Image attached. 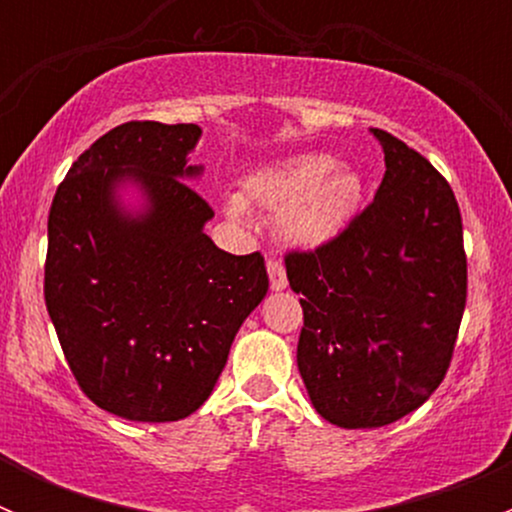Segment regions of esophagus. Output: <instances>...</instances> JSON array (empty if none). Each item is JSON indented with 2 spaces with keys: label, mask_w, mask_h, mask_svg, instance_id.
Returning <instances> with one entry per match:
<instances>
[{
  "label": "esophagus",
  "mask_w": 512,
  "mask_h": 512,
  "mask_svg": "<svg viewBox=\"0 0 512 512\" xmlns=\"http://www.w3.org/2000/svg\"><path fill=\"white\" fill-rule=\"evenodd\" d=\"M267 272H270V287L275 289V292H282V289L287 287V272L285 267H282V262L270 257V260H267Z\"/></svg>",
  "instance_id": "obj_1"
}]
</instances>
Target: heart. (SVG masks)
Wrapping results in <instances>:
<instances>
[{
  "label": "heart",
  "instance_id": "b5f03b06",
  "mask_svg": "<svg viewBox=\"0 0 512 512\" xmlns=\"http://www.w3.org/2000/svg\"><path fill=\"white\" fill-rule=\"evenodd\" d=\"M364 183L349 165L327 153H304L247 175L240 198L227 200L230 218H245V205L280 218L282 235L299 247H322L356 218Z\"/></svg>",
  "mask_w": 512,
  "mask_h": 512
}]
</instances>
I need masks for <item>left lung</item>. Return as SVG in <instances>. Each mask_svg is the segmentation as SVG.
I'll list each match as a JSON object with an SVG mask.
<instances>
[{
  "mask_svg": "<svg viewBox=\"0 0 512 512\" xmlns=\"http://www.w3.org/2000/svg\"><path fill=\"white\" fill-rule=\"evenodd\" d=\"M386 173L374 203L327 245L285 257L302 294L297 366L317 414L379 428L416 411L446 376L466 309L463 223L448 180L371 128Z\"/></svg>",
  "mask_w": 512,
  "mask_h": 512,
  "instance_id": "8db88e82",
  "label": "left lung"
}]
</instances>
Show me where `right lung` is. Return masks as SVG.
<instances>
[{
  "label": "right lung",
  "mask_w": 512,
  "mask_h": 512,
  "mask_svg": "<svg viewBox=\"0 0 512 512\" xmlns=\"http://www.w3.org/2000/svg\"><path fill=\"white\" fill-rule=\"evenodd\" d=\"M195 123L131 121L66 173L49 210L44 299L81 391L128 421H180L205 404L232 339L265 299V257L203 232L213 208L185 180ZM133 182L144 210L117 188Z\"/></svg>",
  "instance_id": "1"
}]
</instances>
